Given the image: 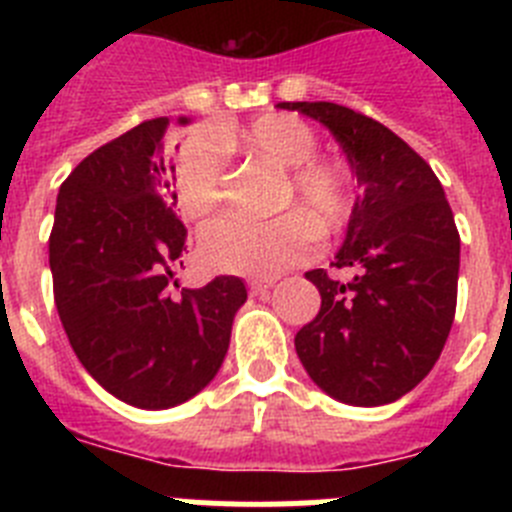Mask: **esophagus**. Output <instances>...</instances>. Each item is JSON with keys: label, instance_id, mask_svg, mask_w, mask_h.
Listing matches in <instances>:
<instances>
[{"label": "esophagus", "instance_id": "obj_1", "mask_svg": "<svg viewBox=\"0 0 512 512\" xmlns=\"http://www.w3.org/2000/svg\"><path fill=\"white\" fill-rule=\"evenodd\" d=\"M274 282H277L274 277H271V279H251V282H248V289H251V295H264V292H269V289L274 287Z\"/></svg>", "mask_w": 512, "mask_h": 512}]
</instances>
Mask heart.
Returning <instances> with one entry per match:
<instances>
[{"label":"heart","instance_id":"b5f03b06","mask_svg":"<svg viewBox=\"0 0 512 512\" xmlns=\"http://www.w3.org/2000/svg\"><path fill=\"white\" fill-rule=\"evenodd\" d=\"M243 151L284 169L277 207H295L271 220L220 217L200 233V261L212 271L271 277L310 253L312 230L338 233L351 215V187L341 164L315 156L318 135L305 120L269 112L248 128L194 130L176 148L171 176L176 202L189 220H205L225 194L228 153Z\"/></svg>","mask_w":512,"mask_h":512}]
</instances>
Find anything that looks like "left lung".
I'll list each match as a JSON object with an SVG mask.
<instances>
[{
	"label": "left lung",
	"mask_w": 512,
	"mask_h": 512,
	"mask_svg": "<svg viewBox=\"0 0 512 512\" xmlns=\"http://www.w3.org/2000/svg\"><path fill=\"white\" fill-rule=\"evenodd\" d=\"M323 122L359 182L348 233L330 266L307 271L318 315L295 336L320 390L348 405H384L431 372L449 338L459 284V230L438 176L382 122L333 102H282Z\"/></svg>",
	"instance_id": "1"
}]
</instances>
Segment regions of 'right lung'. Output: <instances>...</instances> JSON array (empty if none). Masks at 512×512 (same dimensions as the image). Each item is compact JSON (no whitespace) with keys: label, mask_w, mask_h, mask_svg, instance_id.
Instances as JSON below:
<instances>
[{"label":"right lung","mask_w":512,"mask_h":512,"mask_svg":"<svg viewBox=\"0 0 512 512\" xmlns=\"http://www.w3.org/2000/svg\"><path fill=\"white\" fill-rule=\"evenodd\" d=\"M166 125L140 122L89 153L61 184L48 238L53 300L74 354L110 395L146 410L205 390L246 302V284L228 274L171 295L187 228L171 210Z\"/></svg>","instance_id":"right-lung-1"}]
</instances>
